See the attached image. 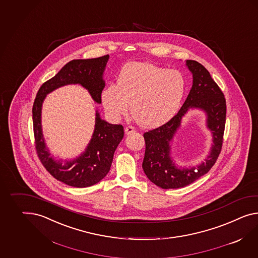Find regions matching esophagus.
<instances>
[{"instance_id": "esophagus-1", "label": "esophagus", "mask_w": 258, "mask_h": 258, "mask_svg": "<svg viewBox=\"0 0 258 258\" xmlns=\"http://www.w3.org/2000/svg\"><path fill=\"white\" fill-rule=\"evenodd\" d=\"M124 132H125L126 136H129V135H132L136 132V129L133 126H126L124 128Z\"/></svg>"}]
</instances>
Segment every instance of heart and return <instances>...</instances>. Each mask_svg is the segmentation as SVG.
I'll list each match as a JSON object with an SVG mask.
<instances>
[{"mask_svg": "<svg viewBox=\"0 0 258 258\" xmlns=\"http://www.w3.org/2000/svg\"><path fill=\"white\" fill-rule=\"evenodd\" d=\"M186 80L178 70L147 61H132L121 67L117 85L102 92V103L113 119L130 111L139 125L152 129L165 124L177 113L184 96Z\"/></svg>", "mask_w": 258, "mask_h": 258, "instance_id": "heart-1", "label": "heart"}]
</instances>
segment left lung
I'll return each mask as SVG.
<instances>
[{
  "label": "left lung",
  "mask_w": 258,
  "mask_h": 258,
  "mask_svg": "<svg viewBox=\"0 0 258 258\" xmlns=\"http://www.w3.org/2000/svg\"><path fill=\"white\" fill-rule=\"evenodd\" d=\"M185 66L192 75V85L184 104L165 124L144 134L146 150L142 168L148 178L163 189L182 188L205 175L215 164L223 144L226 116L224 93L201 63L187 59ZM191 109L206 113V126L212 134V147L203 162L182 168L172 160L171 146L182 118Z\"/></svg>",
  "instance_id": "obj_1"
}]
</instances>
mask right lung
I'll return each instance as SVG.
<instances>
[{"mask_svg":"<svg viewBox=\"0 0 258 258\" xmlns=\"http://www.w3.org/2000/svg\"><path fill=\"white\" fill-rule=\"evenodd\" d=\"M108 59L109 55L94 59H72L40 87L33 103V133L37 155L54 178L69 186L89 187L106 177L112 164L114 152L123 139V126L110 124L102 119L96 110L93 136L85 151L76 158L56 160L46 147L43 135V103L48 93L60 87L79 84L86 89L95 103L101 104V93L106 85L104 72Z\"/></svg>","mask_w":258,"mask_h":258,"instance_id":"add662e5","label":"right lung"}]
</instances>
